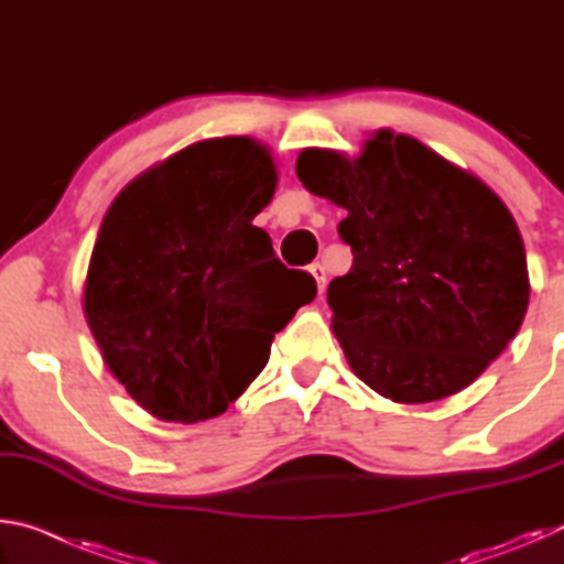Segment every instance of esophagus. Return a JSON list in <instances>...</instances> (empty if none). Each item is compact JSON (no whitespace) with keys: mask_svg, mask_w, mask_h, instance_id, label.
I'll return each instance as SVG.
<instances>
[{"mask_svg":"<svg viewBox=\"0 0 564 564\" xmlns=\"http://www.w3.org/2000/svg\"><path fill=\"white\" fill-rule=\"evenodd\" d=\"M308 273L313 275V279H316L318 291L323 293V289H326V269H323L321 263H311V265H308Z\"/></svg>","mask_w":564,"mask_h":564,"instance_id":"34e87169","label":"esophagus"}]
</instances>
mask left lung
Returning a JSON list of instances; mask_svg holds the SVG:
<instances>
[{
    "label": "left lung",
    "instance_id": "8db88e82",
    "mask_svg": "<svg viewBox=\"0 0 564 564\" xmlns=\"http://www.w3.org/2000/svg\"><path fill=\"white\" fill-rule=\"evenodd\" d=\"M295 174L346 208L352 269L328 285L333 333L362 383L395 403L460 393L518 336L528 256L508 206L417 139L378 129L356 159L303 149Z\"/></svg>",
    "mask_w": 564,
    "mask_h": 564
}]
</instances>
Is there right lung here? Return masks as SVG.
Wrapping results in <instances>:
<instances>
[{
  "label": "right lung",
  "mask_w": 564,
  "mask_h": 564,
  "mask_svg": "<svg viewBox=\"0 0 564 564\" xmlns=\"http://www.w3.org/2000/svg\"><path fill=\"white\" fill-rule=\"evenodd\" d=\"M279 171L248 137L206 139L113 198L94 243L84 316L111 376L151 415H221L269 362L316 281L253 226Z\"/></svg>",
  "instance_id": "right-lung-1"
}]
</instances>
